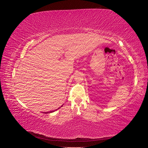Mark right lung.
Wrapping results in <instances>:
<instances>
[{
    "label": "right lung",
    "instance_id": "obj_1",
    "mask_svg": "<svg viewBox=\"0 0 148 148\" xmlns=\"http://www.w3.org/2000/svg\"><path fill=\"white\" fill-rule=\"evenodd\" d=\"M61 106V107H62ZM54 112V111H51V112H45L46 114H48V113H51V112Z\"/></svg>",
    "mask_w": 148,
    "mask_h": 148
}]
</instances>
